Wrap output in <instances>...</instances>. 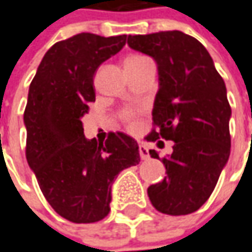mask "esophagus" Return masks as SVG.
I'll use <instances>...</instances> for the list:
<instances>
[{
    "label": "esophagus",
    "instance_id": "obj_1",
    "mask_svg": "<svg viewBox=\"0 0 252 252\" xmlns=\"http://www.w3.org/2000/svg\"><path fill=\"white\" fill-rule=\"evenodd\" d=\"M138 151H140L141 159H148V158H150V154H148V148H147L145 145L140 144V147H138Z\"/></svg>",
    "mask_w": 252,
    "mask_h": 252
}]
</instances>
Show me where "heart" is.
I'll use <instances>...</instances> for the list:
<instances>
[{"instance_id":"obj_1","label":"heart","mask_w":252,"mask_h":252,"mask_svg":"<svg viewBox=\"0 0 252 252\" xmlns=\"http://www.w3.org/2000/svg\"><path fill=\"white\" fill-rule=\"evenodd\" d=\"M148 63H153L151 58H148L147 55L144 54H129L124 60V65L126 69H131V68H138L144 64H148ZM123 118L126 124L129 126H134V112L132 111H124L123 112Z\"/></svg>"}]
</instances>
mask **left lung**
<instances>
[{"label":"left lung","instance_id":"1","mask_svg":"<svg viewBox=\"0 0 252 252\" xmlns=\"http://www.w3.org/2000/svg\"><path fill=\"white\" fill-rule=\"evenodd\" d=\"M128 45L158 65L154 128L145 140L159 148L162 140L174 142L172 154L162 158L167 177L148 187V197L162 214H191L210 198L228 161L231 107L225 84L205 47L181 31L128 35ZM150 156L159 159L156 150Z\"/></svg>","mask_w":252,"mask_h":252}]
</instances>
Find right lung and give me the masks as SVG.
<instances>
[{"instance_id":"obj_1","label":"right lung","mask_w":252,"mask_h":252,"mask_svg":"<svg viewBox=\"0 0 252 252\" xmlns=\"http://www.w3.org/2000/svg\"><path fill=\"white\" fill-rule=\"evenodd\" d=\"M126 35L81 32L58 41L44 55L30 85L24 111L25 156L57 214L90 224L110 213L111 184L140 162L138 144L124 132L105 142L87 140L81 118L95 101L94 74L120 51Z\"/></svg>"}]
</instances>
